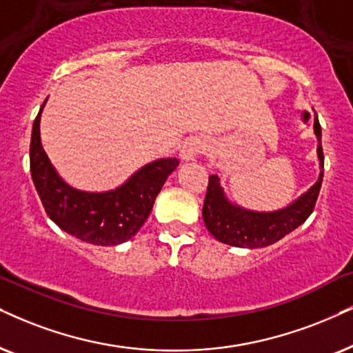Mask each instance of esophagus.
Here are the masks:
<instances>
[{"mask_svg":"<svg viewBox=\"0 0 353 353\" xmlns=\"http://www.w3.org/2000/svg\"><path fill=\"white\" fill-rule=\"evenodd\" d=\"M203 151V143L197 138H189V140L184 141L181 148V159L182 161H194L197 156Z\"/></svg>","mask_w":353,"mask_h":353,"instance_id":"34e87169","label":"esophagus"}]
</instances>
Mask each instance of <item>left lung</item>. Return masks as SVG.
Masks as SVG:
<instances>
[{"instance_id":"obj_1","label":"left lung","mask_w":353,"mask_h":353,"mask_svg":"<svg viewBox=\"0 0 353 353\" xmlns=\"http://www.w3.org/2000/svg\"><path fill=\"white\" fill-rule=\"evenodd\" d=\"M314 133L318 138L319 177L310 190L288 207L276 212H252L231 203L223 192L220 177L212 174L208 177L202 216L205 226L220 243L234 248H265L292 233L313 213L324 176V154L321 146V125L314 119Z\"/></svg>"}]
</instances>
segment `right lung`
Returning <instances> with one entry per match:
<instances>
[{
  "mask_svg": "<svg viewBox=\"0 0 353 353\" xmlns=\"http://www.w3.org/2000/svg\"><path fill=\"white\" fill-rule=\"evenodd\" d=\"M47 102V101H46ZM40 107L30 138V174L47 215L66 233L96 246H117L133 238L150 216L154 200L179 159L146 164L109 192H83L58 176L40 141Z\"/></svg>",
  "mask_w": 353,
  "mask_h": 353,
  "instance_id": "add662e5",
  "label": "right lung"
}]
</instances>
